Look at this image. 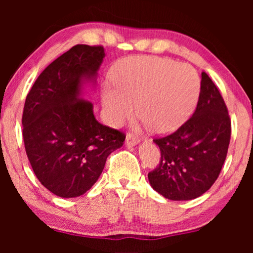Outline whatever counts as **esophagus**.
<instances>
[{
	"instance_id": "esophagus-1",
	"label": "esophagus",
	"mask_w": 253,
	"mask_h": 253,
	"mask_svg": "<svg viewBox=\"0 0 253 253\" xmlns=\"http://www.w3.org/2000/svg\"><path fill=\"white\" fill-rule=\"evenodd\" d=\"M138 143H139V139H138L133 133H127L126 139V145H129V146H134V145H137Z\"/></svg>"
}]
</instances>
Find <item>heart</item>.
Wrapping results in <instances>:
<instances>
[{"mask_svg":"<svg viewBox=\"0 0 253 253\" xmlns=\"http://www.w3.org/2000/svg\"><path fill=\"white\" fill-rule=\"evenodd\" d=\"M115 88L103 92L108 121L119 126L137 113L157 133L178 129L198 102L200 78L188 64L157 56L127 58L114 71Z\"/></svg>","mask_w":253,"mask_h":253,"instance_id":"heart-1","label":"heart"}]
</instances>
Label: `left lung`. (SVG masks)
<instances>
[{"label": "left lung", "mask_w": 253, "mask_h": 253, "mask_svg": "<svg viewBox=\"0 0 253 253\" xmlns=\"http://www.w3.org/2000/svg\"><path fill=\"white\" fill-rule=\"evenodd\" d=\"M230 134V117L222 95L209 75L202 72L193 115L175 132L153 139L161 159L148 172L151 186L170 200L202 196L219 177Z\"/></svg>", "instance_id": "8db88e82"}]
</instances>
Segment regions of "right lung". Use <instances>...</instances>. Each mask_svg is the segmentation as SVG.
I'll list each match as a JSON object with an SVG mask.
<instances>
[{
  "instance_id": "right-lung-1",
  "label": "right lung",
  "mask_w": 253,
  "mask_h": 253,
  "mask_svg": "<svg viewBox=\"0 0 253 253\" xmlns=\"http://www.w3.org/2000/svg\"><path fill=\"white\" fill-rule=\"evenodd\" d=\"M105 57L102 46L76 44L39 75L26 96L23 139L32 169L44 188L63 198L84 195L98 181L108 155L126 134L95 120L82 96Z\"/></svg>"
}]
</instances>
